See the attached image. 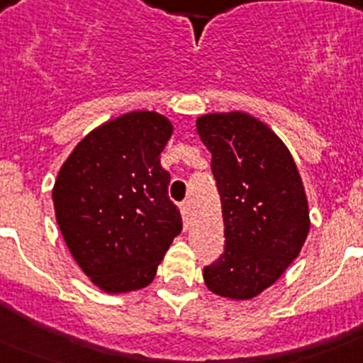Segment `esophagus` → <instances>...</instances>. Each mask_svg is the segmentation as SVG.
Wrapping results in <instances>:
<instances>
[{"label":"esophagus","instance_id":"esophagus-1","mask_svg":"<svg viewBox=\"0 0 363 363\" xmlns=\"http://www.w3.org/2000/svg\"><path fill=\"white\" fill-rule=\"evenodd\" d=\"M179 211H182V216H184V227L189 229V223H191V211H189V205H179Z\"/></svg>","mask_w":363,"mask_h":363}]
</instances>
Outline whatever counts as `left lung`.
Here are the masks:
<instances>
[{
  "instance_id": "1",
  "label": "left lung",
  "mask_w": 363,
  "mask_h": 363,
  "mask_svg": "<svg viewBox=\"0 0 363 363\" xmlns=\"http://www.w3.org/2000/svg\"><path fill=\"white\" fill-rule=\"evenodd\" d=\"M196 129L213 154L225 225V249L203 269L205 285L220 296L251 300L284 274L307 238L300 172L280 138L245 112L205 114Z\"/></svg>"
}]
</instances>
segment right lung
<instances>
[{
	"mask_svg": "<svg viewBox=\"0 0 363 363\" xmlns=\"http://www.w3.org/2000/svg\"><path fill=\"white\" fill-rule=\"evenodd\" d=\"M171 134L158 112H129L86 134L57 172L52 200L63 240L107 293L147 287L182 233L171 174L160 163Z\"/></svg>",
	"mask_w": 363,
	"mask_h": 363,
	"instance_id": "obj_1",
	"label": "right lung"
}]
</instances>
